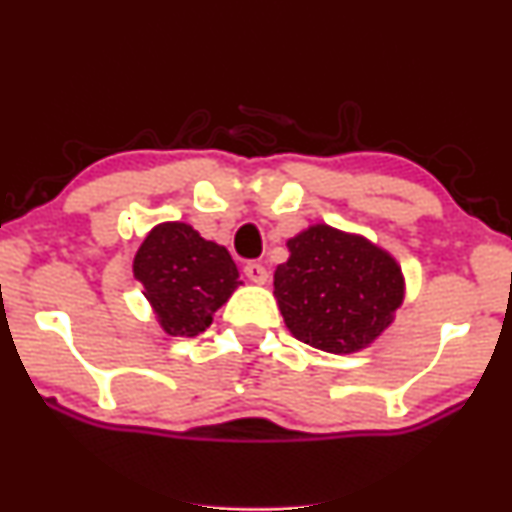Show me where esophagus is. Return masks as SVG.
Listing matches in <instances>:
<instances>
[{"label": "esophagus", "instance_id": "esophagus-1", "mask_svg": "<svg viewBox=\"0 0 512 512\" xmlns=\"http://www.w3.org/2000/svg\"><path fill=\"white\" fill-rule=\"evenodd\" d=\"M243 272L250 281H255V284H267V279H269V272L264 269V264H260V262H248V264H245Z\"/></svg>", "mask_w": 512, "mask_h": 512}]
</instances>
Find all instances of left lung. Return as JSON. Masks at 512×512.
<instances>
[{"mask_svg": "<svg viewBox=\"0 0 512 512\" xmlns=\"http://www.w3.org/2000/svg\"><path fill=\"white\" fill-rule=\"evenodd\" d=\"M286 248L274 296L293 337L327 354H354L392 325L404 274L390 252L327 223L305 228Z\"/></svg>", "mask_w": 512, "mask_h": 512, "instance_id": "obj_1", "label": "left lung"}]
</instances>
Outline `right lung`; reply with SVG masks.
Returning a JSON list of instances; mask_svg holds the SVG:
<instances>
[{
	"label": "right lung",
	"instance_id": "obj_1",
	"mask_svg": "<svg viewBox=\"0 0 512 512\" xmlns=\"http://www.w3.org/2000/svg\"><path fill=\"white\" fill-rule=\"evenodd\" d=\"M134 276L170 337H197L207 330L216 310L243 284L228 250L182 221L151 228L134 255Z\"/></svg>",
	"mask_w": 512,
	"mask_h": 512
}]
</instances>
